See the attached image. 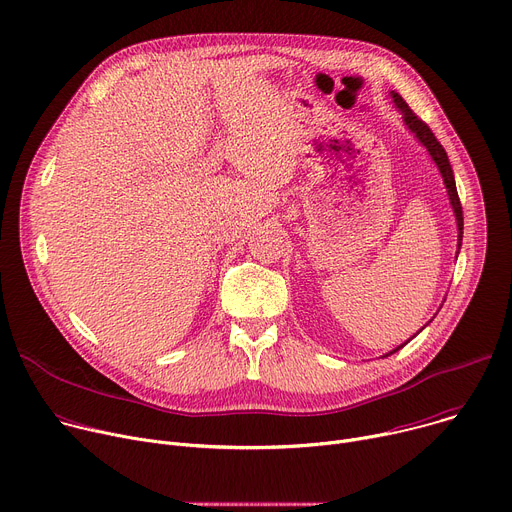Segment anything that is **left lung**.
<instances>
[{
    "instance_id": "left-lung-1",
    "label": "left lung",
    "mask_w": 512,
    "mask_h": 512,
    "mask_svg": "<svg viewBox=\"0 0 512 512\" xmlns=\"http://www.w3.org/2000/svg\"><path fill=\"white\" fill-rule=\"evenodd\" d=\"M390 98H392L394 108L402 114V122H404V126L408 128V132H412L416 141L427 149L431 161H433L435 167L439 169V175H441V179H443L445 192H447V198H449V206H451L453 216H455V226H457V251H455V259H457L459 249H461V237H463V212H461V204H459V196H457V188H455V177H453V169H451L449 157H447L445 149L441 147V143L435 138V134L431 132V128H429L423 120H418V118L414 116V112L408 108V104L396 94V91H390ZM433 318H435V316H433ZM433 318H431V320H433ZM431 320H429V322H431ZM429 322H427V324H429ZM427 324H425V327H427ZM425 327H423V329H425ZM423 329H421V331H423ZM421 331H418V333H421ZM418 333H416V335H418ZM412 337H414V335H412ZM412 337H410V339H412ZM410 339H408L406 343H410ZM406 343L394 347L392 351L384 353L382 357H388V355L400 351Z\"/></svg>"
}]
</instances>
